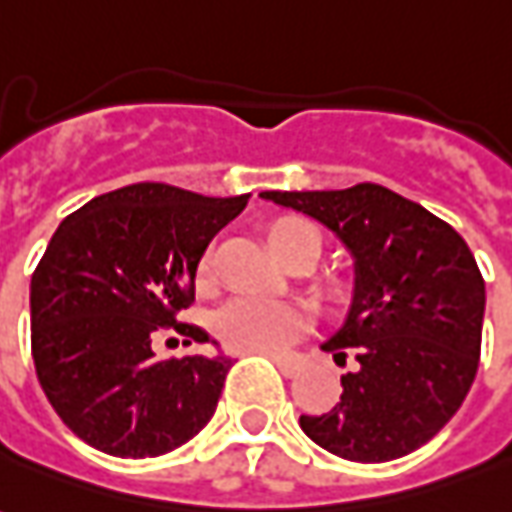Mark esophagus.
Returning a JSON list of instances; mask_svg holds the SVG:
<instances>
[{
	"label": "esophagus",
	"instance_id": "34e87169",
	"mask_svg": "<svg viewBox=\"0 0 512 512\" xmlns=\"http://www.w3.org/2000/svg\"><path fill=\"white\" fill-rule=\"evenodd\" d=\"M266 357L271 360V363H274V366L280 368L285 377H293V374L299 371V366H302L296 355H266Z\"/></svg>",
	"mask_w": 512,
	"mask_h": 512
}]
</instances>
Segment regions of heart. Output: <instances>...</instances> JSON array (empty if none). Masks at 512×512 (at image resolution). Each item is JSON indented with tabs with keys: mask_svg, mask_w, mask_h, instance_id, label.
<instances>
[{
	"mask_svg": "<svg viewBox=\"0 0 512 512\" xmlns=\"http://www.w3.org/2000/svg\"><path fill=\"white\" fill-rule=\"evenodd\" d=\"M266 238L285 263L302 255H318V246H321L316 227L291 216L271 221L266 227ZM196 282L199 288H207L213 282V263L207 255L196 266ZM213 327L221 343L232 352H280L302 332L305 313L302 307L291 302L238 296L216 313Z\"/></svg>",
	"mask_w": 512,
	"mask_h": 512,
	"instance_id": "obj_1",
	"label": "heart"
}]
</instances>
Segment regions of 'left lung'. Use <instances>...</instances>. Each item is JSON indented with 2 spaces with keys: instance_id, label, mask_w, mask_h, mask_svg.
I'll return each instance as SVG.
<instances>
[{
  "instance_id": "8db88e82",
  "label": "left lung",
  "mask_w": 512,
  "mask_h": 512,
  "mask_svg": "<svg viewBox=\"0 0 512 512\" xmlns=\"http://www.w3.org/2000/svg\"><path fill=\"white\" fill-rule=\"evenodd\" d=\"M327 224L355 257V299L321 349L338 366L341 402L302 416L310 441L357 463L424 446L463 405L477 377L485 280L449 224L374 182L343 191H263Z\"/></svg>"
}]
</instances>
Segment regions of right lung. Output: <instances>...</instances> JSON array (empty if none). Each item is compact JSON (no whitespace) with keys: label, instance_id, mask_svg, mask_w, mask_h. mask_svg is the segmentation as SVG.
I'll use <instances>...</instances> for the list:
<instances>
[{"label":"right lung","instance_id":"1","mask_svg":"<svg viewBox=\"0 0 512 512\" xmlns=\"http://www.w3.org/2000/svg\"><path fill=\"white\" fill-rule=\"evenodd\" d=\"M249 196H202L135 182L60 221L30 282L32 360L49 405L77 438L113 457H157L216 413L230 357L160 360L155 338L194 302L199 257Z\"/></svg>","mask_w":512,"mask_h":512}]
</instances>
